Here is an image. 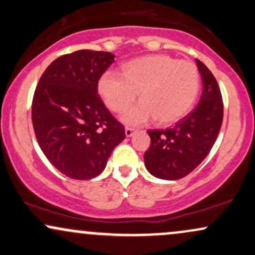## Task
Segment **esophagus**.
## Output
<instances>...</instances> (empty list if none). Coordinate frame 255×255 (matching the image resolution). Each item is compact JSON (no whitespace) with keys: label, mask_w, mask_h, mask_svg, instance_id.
I'll return each instance as SVG.
<instances>
[{"label":"esophagus","mask_w":255,"mask_h":255,"mask_svg":"<svg viewBox=\"0 0 255 255\" xmlns=\"http://www.w3.org/2000/svg\"><path fill=\"white\" fill-rule=\"evenodd\" d=\"M125 131H126V136H127V137H129L134 134V129H133V128H130V127H126Z\"/></svg>","instance_id":"esophagus-1"}]
</instances>
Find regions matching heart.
I'll use <instances>...</instances> for the list:
<instances>
[{
    "label": "heart",
    "mask_w": 255,
    "mask_h": 255,
    "mask_svg": "<svg viewBox=\"0 0 255 255\" xmlns=\"http://www.w3.org/2000/svg\"><path fill=\"white\" fill-rule=\"evenodd\" d=\"M199 87V72L192 61L165 54L129 61L122 75L108 71L98 81V93L114 113L129 108L139 93L141 103L124 116L129 125L146 124L154 118L160 125L179 121L194 107Z\"/></svg>",
    "instance_id": "1"
}]
</instances>
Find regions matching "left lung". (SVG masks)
<instances>
[{"label":"left lung","instance_id":"8db88e82","mask_svg":"<svg viewBox=\"0 0 255 255\" xmlns=\"http://www.w3.org/2000/svg\"><path fill=\"white\" fill-rule=\"evenodd\" d=\"M203 82L198 106L172 128L147 130L151 145L145 152L146 168L154 177L176 180L188 176L209 154L223 121V101L216 78L196 60Z\"/></svg>","mask_w":255,"mask_h":255}]
</instances>
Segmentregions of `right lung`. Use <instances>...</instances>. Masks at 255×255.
Wrapping results in <instances>:
<instances>
[{"instance_id": "1", "label": "right lung", "mask_w": 255, "mask_h": 255, "mask_svg": "<svg viewBox=\"0 0 255 255\" xmlns=\"http://www.w3.org/2000/svg\"><path fill=\"white\" fill-rule=\"evenodd\" d=\"M114 54L79 50L52 61L40 77L32 102L38 143L57 170L73 179H91L106 167L125 127L97 94L98 81Z\"/></svg>"}]
</instances>
